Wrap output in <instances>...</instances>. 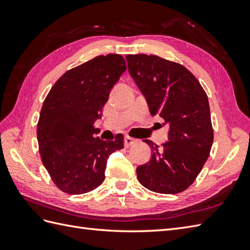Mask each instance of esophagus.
<instances>
[{
    "instance_id": "esophagus-1",
    "label": "esophagus",
    "mask_w": 250,
    "mask_h": 250,
    "mask_svg": "<svg viewBox=\"0 0 250 250\" xmlns=\"http://www.w3.org/2000/svg\"><path fill=\"white\" fill-rule=\"evenodd\" d=\"M136 142H137V140L133 139V137H130V136H125V147H130L132 145H134Z\"/></svg>"
}]
</instances>
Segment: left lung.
Returning <instances> with one entry per match:
<instances>
[{
  "mask_svg": "<svg viewBox=\"0 0 250 250\" xmlns=\"http://www.w3.org/2000/svg\"><path fill=\"white\" fill-rule=\"evenodd\" d=\"M131 77L151 116L168 125L167 142L151 147L150 160L137 167V179L153 192H182L201 172L214 141L208 99L187 68L158 56L126 55Z\"/></svg>",
  "mask_w": 250,
  "mask_h": 250,
  "instance_id": "8db88e82",
  "label": "left lung"
}]
</instances>
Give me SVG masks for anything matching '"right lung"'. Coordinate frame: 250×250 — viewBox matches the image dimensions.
<instances>
[{"label":"right lung","instance_id":"obj_1","mask_svg":"<svg viewBox=\"0 0 250 250\" xmlns=\"http://www.w3.org/2000/svg\"><path fill=\"white\" fill-rule=\"evenodd\" d=\"M126 70L120 55L98 56L58 79L47 95L37 124L40 153L52 182L63 192L87 193L104 182L108 157L124 148L94 137L110 90Z\"/></svg>","mask_w":250,"mask_h":250}]
</instances>
